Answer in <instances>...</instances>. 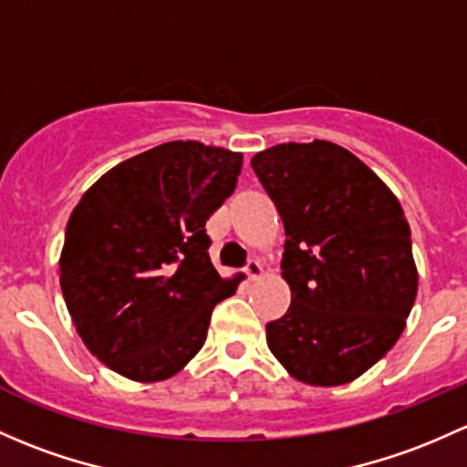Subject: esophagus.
<instances>
[{"label":"esophagus","instance_id":"1","mask_svg":"<svg viewBox=\"0 0 467 467\" xmlns=\"http://www.w3.org/2000/svg\"><path fill=\"white\" fill-rule=\"evenodd\" d=\"M246 275L250 279H259L264 275V266L259 264V259H250L246 264Z\"/></svg>","mask_w":467,"mask_h":467}]
</instances>
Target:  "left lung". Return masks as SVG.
<instances>
[{"instance_id": "1", "label": "left lung", "mask_w": 467, "mask_h": 467, "mask_svg": "<svg viewBox=\"0 0 467 467\" xmlns=\"http://www.w3.org/2000/svg\"><path fill=\"white\" fill-rule=\"evenodd\" d=\"M250 165L286 234L291 306L266 324L268 349L306 385L356 380L396 345L419 291L399 199L328 140L268 147Z\"/></svg>"}]
</instances>
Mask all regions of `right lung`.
I'll return each mask as SVG.
<instances>
[{"mask_svg": "<svg viewBox=\"0 0 467 467\" xmlns=\"http://www.w3.org/2000/svg\"><path fill=\"white\" fill-rule=\"evenodd\" d=\"M239 151L171 140L122 161L82 194L67 223L60 286L78 336L136 382L179 374L213 308L242 275L210 262L205 221L234 192Z\"/></svg>", "mask_w": 467, "mask_h": 467, "instance_id": "obj_1", "label": "right lung"}]
</instances>
